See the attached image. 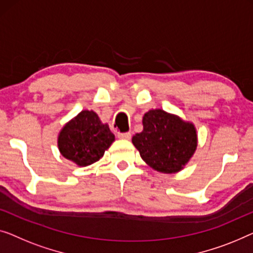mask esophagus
I'll list each match as a JSON object with an SVG mask.
<instances>
[{
  "label": "esophagus",
  "mask_w": 253,
  "mask_h": 253,
  "mask_svg": "<svg viewBox=\"0 0 253 253\" xmlns=\"http://www.w3.org/2000/svg\"><path fill=\"white\" fill-rule=\"evenodd\" d=\"M118 137L122 138V140H130L131 134L129 133V131H127V133H119Z\"/></svg>",
  "instance_id": "obj_1"
}]
</instances>
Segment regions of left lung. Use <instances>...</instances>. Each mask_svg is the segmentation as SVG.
<instances>
[{"instance_id":"8db88e82","label":"left lung","mask_w":253,"mask_h":253,"mask_svg":"<svg viewBox=\"0 0 253 253\" xmlns=\"http://www.w3.org/2000/svg\"><path fill=\"white\" fill-rule=\"evenodd\" d=\"M142 124L143 130L131 138L141 158L161 173L173 174L183 169L197 149L194 124L162 109L149 110Z\"/></svg>"}]
</instances>
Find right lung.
I'll return each mask as SVG.
<instances>
[{"label":"right lung","mask_w":253,"mask_h":253,"mask_svg":"<svg viewBox=\"0 0 253 253\" xmlns=\"http://www.w3.org/2000/svg\"><path fill=\"white\" fill-rule=\"evenodd\" d=\"M113 141L108 124H103L92 110H83L63 126L57 145L64 158L84 167L99 161Z\"/></svg>","instance_id":"right-lung-1"}]
</instances>
